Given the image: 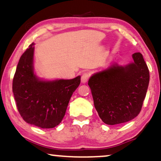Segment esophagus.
<instances>
[{
    "label": "esophagus",
    "mask_w": 161,
    "mask_h": 161,
    "mask_svg": "<svg viewBox=\"0 0 161 161\" xmlns=\"http://www.w3.org/2000/svg\"><path fill=\"white\" fill-rule=\"evenodd\" d=\"M89 78H90V74L88 73L85 72L83 73L82 75V78H81V81H82V83H86L88 80Z\"/></svg>",
    "instance_id": "obj_1"
}]
</instances>
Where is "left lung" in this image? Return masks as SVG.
Wrapping results in <instances>:
<instances>
[{"mask_svg":"<svg viewBox=\"0 0 161 161\" xmlns=\"http://www.w3.org/2000/svg\"><path fill=\"white\" fill-rule=\"evenodd\" d=\"M132 57L134 63L125 67L114 64L93 74L88 80L95 108L108 125L131 120L141 111L149 71L140 53H135Z\"/></svg>","mask_w":161,"mask_h":161,"instance_id":"8db88e82","label":"left lung"}]
</instances>
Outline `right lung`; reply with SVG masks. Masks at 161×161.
<instances>
[{"instance_id":"right-lung-1","label":"right lung","mask_w":161,"mask_h":161,"mask_svg":"<svg viewBox=\"0 0 161 161\" xmlns=\"http://www.w3.org/2000/svg\"><path fill=\"white\" fill-rule=\"evenodd\" d=\"M34 44L22 54L13 81V92L18 112L27 123L52 129L62 122L81 77L45 82L33 73Z\"/></svg>"}]
</instances>
